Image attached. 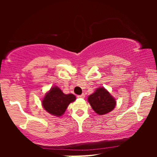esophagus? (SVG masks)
I'll return each mask as SVG.
<instances>
[{
    "label": "esophagus",
    "mask_w": 157,
    "mask_h": 157,
    "mask_svg": "<svg viewBox=\"0 0 157 157\" xmlns=\"http://www.w3.org/2000/svg\"><path fill=\"white\" fill-rule=\"evenodd\" d=\"M77 97H79V98H84L85 94H81V95H78V96H77Z\"/></svg>",
    "instance_id": "obj_1"
}]
</instances>
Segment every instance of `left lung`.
<instances>
[{"label": "left lung", "mask_w": 157, "mask_h": 157, "mask_svg": "<svg viewBox=\"0 0 157 157\" xmlns=\"http://www.w3.org/2000/svg\"><path fill=\"white\" fill-rule=\"evenodd\" d=\"M94 111L100 115L110 112L114 109L116 101L114 98L104 88H99L88 98Z\"/></svg>", "instance_id": "obj_1"}]
</instances>
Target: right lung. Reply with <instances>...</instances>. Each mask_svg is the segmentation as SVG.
<instances>
[{"label":"right lung","mask_w":157,"mask_h":157,"mask_svg":"<svg viewBox=\"0 0 157 157\" xmlns=\"http://www.w3.org/2000/svg\"><path fill=\"white\" fill-rule=\"evenodd\" d=\"M76 97L74 94H65L57 87H53L46 93L42 101L43 106L47 112L55 116L60 117L63 114L68 105L75 101Z\"/></svg>","instance_id":"1"}]
</instances>
